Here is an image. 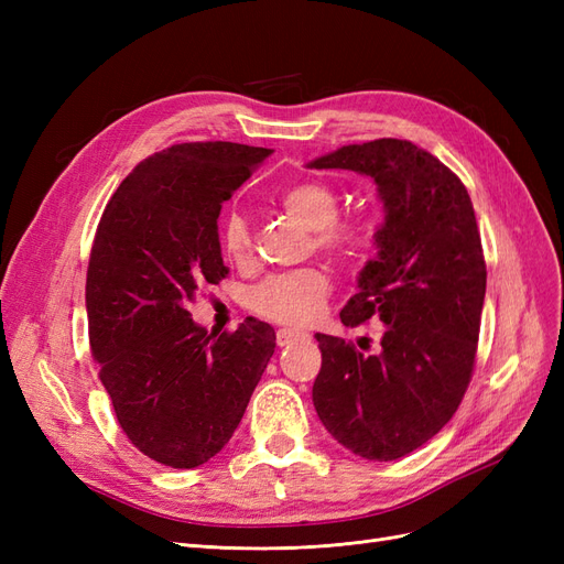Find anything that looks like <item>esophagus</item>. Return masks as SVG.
<instances>
[{
    "label": "esophagus",
    "instance_id": "1",
    "mask_svg": "<svg viewBox=\"0 0 564 564\" xmlns=\"http://www.w3.org/2000/svg\"><path fill=\"white\" fill-rule=\"evenodd\" d=\"M303 338H308V334L299 332V329H278V346L280 348L292 346V344H296V340H303Z\"/></svg>",
    "mask_w": 564,
    "mask_h": 564
}]
</instances>
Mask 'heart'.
<instances>
[{
    "instance_id": "b5f03b06",
    "label": "heart",
    "mask_w": 564,
    "mask_h": 564,
    "mask_svg": "<svg viewBox=\"0 0 564 564\" xmlns=\"http://www.w3.org/2000/svg\"><path fill=\"white\" fill-rule=\"evenodd\" d=\"M278 202L286 216L315 230L317 249L336 256V259H352L369 242V228L362 220L338 216L340 197L327 183H296L286 187ZM224 249L237 265H247L251 261L253 235L245 216L230 214L226 218ZM329 292V272L322 265H305L299 270L275 272V275L256 282L247 294V305L249 311L270 322L303 327L322 313Z\"/></svg>"
}]
</instances>
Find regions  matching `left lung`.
Wrapping results in <instances>:
<instances>
[{"label": "left lung", "instance_id": "obj_1", "mask_svg": "<svg viewBox=\"0 0 564 564\" xmlns=\"http://www.w3.org/2000/svg\"><path fill=\"white\" fill-rule=\"evenodd\" d=\"M373 178L386 207L369 261L344 311L346 327L381 319V348L360 352L317 334V416L340 445L395 460L442 431L473 379L487 289L480 230L466 185L412 141L344 145L311 162Z\"/></svg>", "mask_w": 564, "mask_h": 564}]
</instances>
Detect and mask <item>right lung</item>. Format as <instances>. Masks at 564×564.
I'll use <instances>...</instances> for the list:
<instances>
[{"mask_svg":"<svg viewBox=\"0 0 564 564\" xmlns=\"http://www.w3.org/2000/svg\"><path fill=\"white\" fill-rule=\"evenodd\" d=\"M272 150L178 143L119 183L87 270L89 344L115 416L135 449L197 468L228 445L275 352V329L245 319L207 334L187 303L218 284V214Z\"/></svg>","mask_w":564,"mask_h":564,"instance_id":"obj_1","label":"right lung"}]
</instances>
